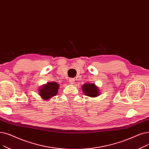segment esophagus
<instances>
[{
    "label": "esophagus",
    "instance_id": "esophagus-1",
    "mask_svg": "<svg viewBox=\"0 0 149 149\" xmlns=\"http://www.w3.org/2000/svg\"><path fill=\"white\" fill-rule=\"evenodd\" d=\"M70 84H74V81H75V80H74V79H73V78H71V79H70Z\"/></svg>",
    "mask_w": 149,
    "mask_h": 149
}]
</instances>
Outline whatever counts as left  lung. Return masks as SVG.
Returning <instances> with one entry per match:
<instances>
[{
  "instance_id": "left-lung-1",
  "label": "left lung",
  "mask_w": 149,
  "mask_h": 149,
  "mask_svg": "<svg viewBox=\"0 0 149 149\" xmlns=\"http://www.w3.org/2000/svg\"><path fill=\"white\" fill-rule=\"evenodd\" d=\"M82 90L85 95L91 97H96L100 94L98 88L96 87L95 84H84L82 86Z\"/></svg>"
}]
</instances>
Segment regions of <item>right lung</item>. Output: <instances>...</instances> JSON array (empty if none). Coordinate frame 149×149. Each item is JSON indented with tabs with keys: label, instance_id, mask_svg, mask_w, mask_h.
<instances>
[{
	"label": "right lung",
	"instance_id": "obj_1",
	"mask_svg": "<svg viewBox=\"0 0 149 149\" xmlns=\"http://www.w3.org/2000/svg\"><path fill=\"white\" fill-rule=\"evenodd\" d=\"M58 84L55 82H48L47 84L39 89L40 96L44 100H49L50 97L56 95L58 93Z\"/></svg>",
	"mask_w": 149,
	"mask_h": 149
}]
</instances>
